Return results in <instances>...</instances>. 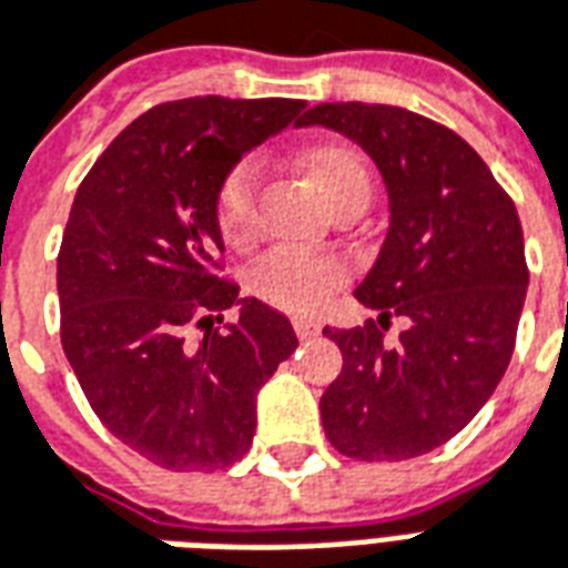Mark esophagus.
Segmentation results:
<instances>
[{"label": "esophagus", "instance_id": "1", "mask_svg": "<svg viewBox=\"0 0 568 568\" xmlns=\"http://www.w3.org/2000/svg\"><path fill=\"white\" fill-rule=\"evenodd\" d=\"M292 325H295V334L301 339L318 337V331H322V325H318V322H313V318H295Z\"/></svg>", "mask_w": 568, "mask_h": 568}]
</instances>
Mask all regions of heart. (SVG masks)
Listing matches in <instances>:
<instances>
[{"mask_svg": "<svg viewBox=\"0 0 568 568\" xmlns=\"http://www.w3.org/2000/svg\"><path fill=\"white\" fill-rule=\"evenodd\" d=\"M310 186L337 210L348 201L369 199V174L364 159L346 144H313L301 153ZM258 168L255 162H241L231 168L216 192V225L229 243L250 241L252 234V199H255ZM346 283V264L331 255H301V252H271L250 273V288L267 304L288 313H313L327 304V297Z\"/></svg>", "mask_w": 568, "mask_h": 568, "instance_id": "heart-1", "label": "heart"}]
</instances>
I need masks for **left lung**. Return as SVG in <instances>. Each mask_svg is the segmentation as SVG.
<instances>
[{
	"label": "left lung",
	"mask_w": 568,
	"mask_h": 568,
	"mask_svg": "<svg viewBox=\"0 0 568 568\" xmlns=\"http://www.w3.org/2000/svg\"><path fill=\"white\" fill-rule=\"evenodd\" d=\"M301 125L339 132L376 162L388 234L355 297L379 318L325 327L343 369L322 394V424L339 455L409 460L466 424L503 379L527 262L518 210L481 155L452 129L390 104H316ZM407 318L394 347L381 331Z\"/></svg>",
	"instance_id": "1"
}]
</instances>
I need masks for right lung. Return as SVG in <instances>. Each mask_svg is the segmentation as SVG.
Listing matches in <instances>:
<instances>
[{"label": "right lung", "mask_w": 568, "mask_h": 568, "mask_svg": "<svg viewBox=\"0 0 568 568\" xmlns=\"http://www.w3.org/2000/svg\"><path fill=\"white\" fill-rule=\"evenodd\" d=\"M304 111L292 99H183L113 138L83 178L57 262L62 348L92 413L174 473L241 460L255 397L292 352V322L216 276V192ZM242 316L225 328L221 313ZM205 331L192 341L187 327Z\"/></svg>", "instance_id": "1"}]
</instances>
